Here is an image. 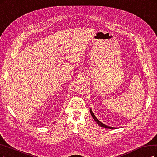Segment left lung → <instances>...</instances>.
<instances>
[{
	"label": "left lung",
	"mask_w": 157,
	"mask_h": 157,
	"mask_svg": "<svg viewBox=\"0 0 157 157\" xmlns=\"http://www.w3.org/2000/svg\"><path fill=\"white\" fill-rule=\"evenodd\" d=\"M90 114H91V115H92V117H93V118L94 119V120L96 121V122H97V123L99 125V126H102V127H104V128H109V129H113V128H115L114 127H111V126H107V125H105V124H103L102 123H101L100 121L95 117V115H94V113H93V112H92V110H91V109L90 108Z\"/></svg>",
	"instance_id": "obj_1"
}]
</instances>
